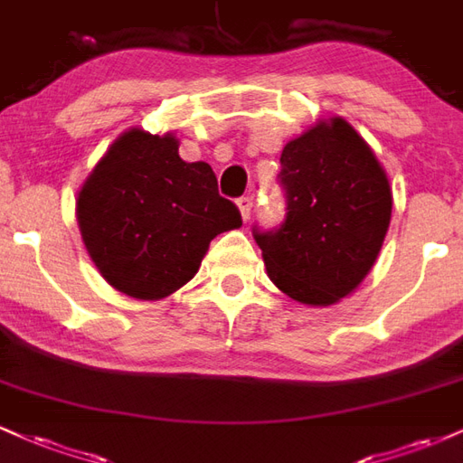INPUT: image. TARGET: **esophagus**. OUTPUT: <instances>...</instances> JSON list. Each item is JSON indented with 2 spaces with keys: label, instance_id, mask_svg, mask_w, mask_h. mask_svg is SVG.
Segmentation results:
<instances>
[{
  "label": "esophagus",
  "instance_id": "esophagus-1",
  "mask_svg": "<svg viewBox=\"0 0 463 463\" xmlns=\"http://www.w3.org/2000/svg\"><path fill=\"white\" fill-rule=\"evenodd\" d=\"M237 206H239V213H241V217H243V222H248L250 211H252V206H254V198L252 195H243V198L237 200Z\"/></svg>",
  "mask_w": 463,
  "mask_h": 463
}]
</instances>
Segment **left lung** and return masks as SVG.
I'll return each mask as SVG.
<instances>
[{
    "label": "left lung",
    "mask_w": 463,
    "mask_h": 463,
    "mask_svg": "<svg viewBox=\"0 0 463 463\" xmlns=\"http://www.w3.org/2000/svg\"><path fill=\"white\" fill-rule=\"evenodd\" d=\"M285 222L252 235L269 280L311 307L357 289L379 257L392 220V189L372 147L342 117L317 121L280 154Z\"/></svg>",
    "instance_id": "8db88e82"
}]
</instances>
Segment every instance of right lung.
Wrapping results in <instances>:
<instances>
[{"label":"right lung","mask_w":463,"mask_h":463,"mask_svg":"<svg viewBox=\"0 0 463 463\" xmlns=\"http://www.w3.org/2000/svg\"><path fill=\"white\" fill-rule=\"evenodd\" d=\"M89 257L117 291L161 300L198 272L211 239L241 226L209 163H187L178 139L130 128L84 180L76 200Z\"/></svg>","instance_id":"obj_1"}]
</instances>
